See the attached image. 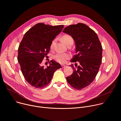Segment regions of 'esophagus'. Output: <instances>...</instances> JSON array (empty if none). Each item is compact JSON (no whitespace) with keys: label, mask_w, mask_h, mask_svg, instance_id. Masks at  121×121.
I'll return each instance as SVG.
<instances>
[{"label":"esophagus","mask_w":121,"mask_h":121,"mask_svg":"<svg viewBox=\"0 0 121 121\" xmlns=\"http://www.w3.org/2000/svg\"><path fill=\"white\" fill-rule=\"evenodd\" d=\"M61 66H62V67L63 68H65V67H66V65H64V64L61 65Z\"/></svg>","instance_id":"obj_1"}]
</instances>
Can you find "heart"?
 <instances>
[{"label": "heart", "instance_id": "b5f03b06", "mask_svg": "<svg viewBox=\"0 0 121 121\" xmlns=\"http://www.w3.org/2000/svg\"><path fill=\"white\" fill-rule=\"evenodd\" d=\"M62 39L64 43H65L66 45H67L68 42L70 41V40H72V38L69 35H64L62 36ZM56 40H54L52 42L50 45L51 48H53L54 46ZM71 56L70 54L67 53H58L55 55L53 56V58L55 60H56L57 62L60 63H65L67 59H69L71 57Z\"/></svg>", "mask_w": 121, "mask_h": 121}]
</instances>
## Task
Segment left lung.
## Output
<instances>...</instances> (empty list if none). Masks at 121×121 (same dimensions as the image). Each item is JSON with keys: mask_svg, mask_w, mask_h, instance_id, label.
<instances>
[{"mask_svg": "<svg viewBox=\"0 0 121 121\" xmlns=\"http://www.w3.org/2000/svg\"><path fill=\"white\" fill-rule=\"evenodd\" d=\"M63 32L70 35L75 43L76 55L71 62L79 63L78 66L71 65L73 72L66 77V80L74 88L81 90L90 85L98 73L102 61V46L96 32L85 24L69 25Z\"/></svg>", "mask_w": 121, "mask_h": 121, "instance_id": "8db88e82", "label": "left lung"}]
</instances>
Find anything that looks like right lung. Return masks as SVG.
Wrapping results in <instances>:
<instances>
[{
	"instance_id": "add662e5",
	"label": "right lung",
	"mask_w": 121,
	"mask_h": 121,
	"mask_svg": "<svg viewBox=\"0 0 121 121\" xmlns=\"http://www.w3.org/2000/svg\"><path fill=\"white\" fill-rule=\"evenodd\" d=\"M63 28V25L53 26L39 23L25 33L18 48V61L25 79L32 87H45L56 70L62 68L54 60H51L46 67L42 62L49 52L52 42Z\"/></svg>"
}]
</instances>
